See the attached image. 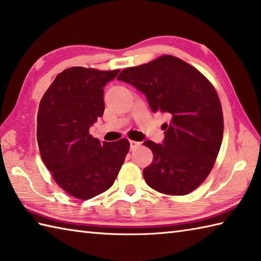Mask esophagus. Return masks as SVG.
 <instances>
[{
	"label": "esophagus",
	"instance_id": "esophagus-1",
	"mask_svg": "<svg viewBox=\"0 0 261 261\" xmlns=\"http://www.w3.org/2000/svg\"><path fill=\"white\" fill-rule=\"evenodd\" d=\"M139 146H140V142L135 141V140H130V148H131V150H135L136 148H138Z\"/></svg>",
	"mask_w": 261,
	"mask_h": 261
}]
</instances>
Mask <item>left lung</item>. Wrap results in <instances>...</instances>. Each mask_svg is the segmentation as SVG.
<instances>
[{
    "instance_id": "left-lung-1",
    "label": "left lung",
    "mask_w": 261,
    "mask_h": 261,
    "mask_svg": "<svg viewBox=\"0 0 261 261\" xmlns=\"http://www.w3.org/2000/svg\"><path fill=\"white\" fill-rule=\"evenodd\" d=\"M117 79L142 91L152 111L170 117L163 145L144 142L154 155L144 170L147 185L170 196L196 190L213 170L223 139L222 105L211 81L167 54L122 70Z\"/></svg>"
}]
</instances>
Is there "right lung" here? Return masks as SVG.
<instances>
[{"mask_svg": "<svg viewBox=\"0 0 261 261\" xmlns=\"http://www.w3.org/2000/svg\"><path fill=\"white\" fill-rule=\"evenodd\" d=\"M120 70L72 66L56 75L37 113V142L45 166L60 188L87 200L113 186L130 144L100 141L89 127L104 113V89Z\"/></svg>", "mask_w": 261, "mask_h": 261, "instance_id": "add662e5", "label": "right lung"}]
</instances>
